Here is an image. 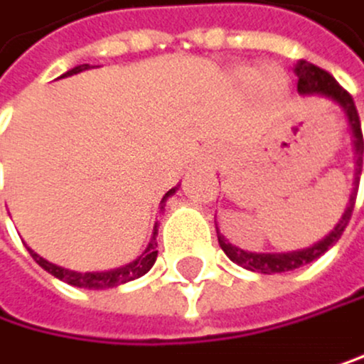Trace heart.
Returning <instances> with one entry per match:
<instances>
[{"label": "heart", "mask_w": 364, "mask_h": 364, "mask_svg": "<svg viewBox=\"0 0 364 364\" xmlns=\"http://www.w3.org/2000/svg\"><path fill=\"white\" fill-rule=\"evenodd\" d=\"M241 81L243 83H258L261 85V90L267 92V95H279L285 85V77L279 73V70H265V73H258V70H243L241 73Z\"/></svg>", "instance_id": "obj_1"}]
</instances>
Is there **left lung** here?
<instances>
[{
    "label": "left lung",
    "instance_id": "obj_1",
    "mask_svg": "<svg viewBox=\"0 0 364 364\" xmlns=\"http://www.w3.org/2000/svg\"><path fill=\"white\" fill-rule=\"evenodd\" d=\"M296 75H299V92L301 95H323L331 101H336L338 106L345 110L347 119H349V126H351V132H353V143H356V188L351 192V198H349V205L343 214V218L338 221V225L333 228L323 241L314 243L311 247L307 250H299V252H289V254H254V252H245V250H238L234 247L232 243H228L225 238L218 234V245L221 250L228 254V258L232 263L241 265L245 269H252V272H261V274H276V272H289V269H296V267H303L311 261H316L321 258L333 243L338 241L343 236L349 218H351V212H353V205H356V194H358V174L363 170V152H364V141H363V128H360V117H358V110H356V103H353L351 95L343 88V85L333 79L327 70L318 68V65L314 63H307V61H301L296 65Z\"/></svg>",
    "mask_w": 364,
    "mask_h": 364
}]
</instances>
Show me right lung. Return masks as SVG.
Instances as JSON below:
<instances>
[{
  "mask_svg": "<svg viewBox=\"0 0 364 364\" xmlns=\"http://www.w3.org/2000/svg\"><path fill=\"white\" fill-rule=\"evenodd\" d=\"M90 65L83 63V65H77V68L68 70L63 77L68 75H77L81 70H88ZM174 190H170L164 198H168ZM31 256L37 261V265H41L48 274H53L55 279L68 283V285H75V287H85V289H106V287H117V285H123V283H130L134 279H139V276H143L146 272H150V267L154 265L156 261V225H154V236L150 245L146 247V252H143L136 261L123 265V267H117V269H110V272H73V269H63V267H57L53 263H48L46 258H41L39 254H35L31 250Z\"/></svg>",
  "mask_w": 364,
  "mask_h": 364,
  "instance_id": "right-lung-1",
  "label": "right lung"
}]
</instances>
